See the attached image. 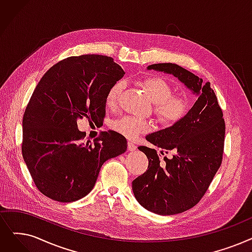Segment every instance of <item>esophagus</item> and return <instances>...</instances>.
Instances as JSON below:
<instances>
[{
    "instance_id": "1",
    "label": "esophagus",
    "mask_w": 252,
    "mask_h": 252,
    "mask_svg": "<svg viewBox=\"0 0 252 252\" xmlns=\"http://www.w3.org/2000/svg\"><path fill=\"white\" fill-rule=\"evenodd\" d=\"M136 148H137V146L133 143V142H128V143H127V150L128 151H134V150H136Z\"/></svg>"
}]
</instances>
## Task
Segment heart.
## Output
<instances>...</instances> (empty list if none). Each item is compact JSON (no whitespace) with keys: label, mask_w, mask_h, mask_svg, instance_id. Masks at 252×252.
<instances>
[{"label":"heart","mask_w":252,"mask_h":252,"mask_svg":"<svg viewBox=\"0 0 252 252\" xmlns=\"http://www.w3.org/2000/svg\"><path fill=\"white\" fill-rule=\"evenodd\" d=\"M142 84L155 103V113L163 126H176L187 117L190 108L189 100L182 94L173 95V87L168 81L158 76H152L145 78ZM124 89L125 81L123 80H118L109 87L105 97L106 105L109 108L117 105ZM112 127L122 135L133 139L140 134L147 133L151 128V125L136 117L124 116L115 120Z\"/></svg>","instance_id":"1"}]
</instances>
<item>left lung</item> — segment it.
Returning a JSON list of instances; mask_svg holds the SVG:
<instances>
[{"mask_svg": "<svg viewBox=\"0 0 252 252\" xmlns=\"http://www.w3.org/2000/svg\"><path fill=\"white\" fill-rule=\"evenodd\" d=\"M147 69L174 75L198 96L182 122L146 136L166 153L173 151L171 159L165 157L161 163L155 148L138 147L146 155L148 168L132 183L136 200L148 211L173 215L198 204L209 188L222 161L225 124L210 82L204 84L202 78L172 63H153Z\"/></svg>", "mask_w": 252, "mask_h": 252, "instance_id": "1", "label": "left lung"}]
</instances>
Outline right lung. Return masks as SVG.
Returning <instances> with one entry per match:
<instances>
[{"instance_id": "add662e5", "label": "right lung", "mask_w": 252, "mask_h": 252, "mask_svg": "<svg viewBox=\"0 0 252 252\" xmlns=\"http://www.w3.org/2000/svg\"><path fill=\"white\" fill-rule=\"evenodd\" d=\"M125 71L99 54L70 57L43 75L23 119V157L37 189L51 200L70 203L94 189L103 163L126 152L114 130L83 142L77 120L94 124L106 114V94Z\"/></svg>"}]
</instances>
